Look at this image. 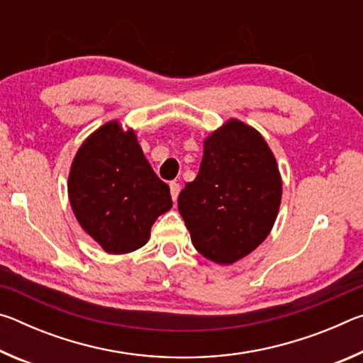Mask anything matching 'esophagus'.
<instances>
[{
  "mask_svg": "<svg viewBox=\"0 0 363 363\" xmlns=\"http://www.w3.org/2000/svg\"><path fill=\"white\" fill-rule=\"evenodd\" d=\"M169 192H171V199H173V200L176 201V200H177V195H179V192H181L179 182H176V181L169 182Z\"/></svg>",
  "mask_w": 363,
  "mask_h": 363,
  "instance_id": "obj_1",
  "label": "esophagus"
}]
</instances>
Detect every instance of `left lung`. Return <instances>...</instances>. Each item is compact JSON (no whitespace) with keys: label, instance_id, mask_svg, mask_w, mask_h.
Here are the masks:
<instances>
[{"label":"left lung","instance_id":"left-lung-1","mask_svg":"<svg viewBox=\"0 0 363 363\" xmlns=\"http://www.w3.org/2000/svg\"><path fill=\"white\" fill-rule=\"evenodd\" d=\"M280 201L272 150L255 128L232 118L205 139L199 174L182 189L177 208L195 250L232 264L266 240Z\"/></svg>","mask_w":363,"mask_h":363}]
</instances>
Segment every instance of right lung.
<instances>
[{
    "mask_svg": "<svg viewBox=\"0 0 363 363\" xmlns=\"http://www.w3.org/2000/svg\"><path fill=\"white\" fill-rule=\"evenodd\" d=\"M67 187L79 225L110 255L144 247L157 218L173 206L168 184L153 173L136 134L116 120L79 147Z\"/></svg>",
    "mask_w": 363,
    "mask_h": 363,
    "instance_id": "add662e5",
    "label": "right lung"
}]
</instances>
